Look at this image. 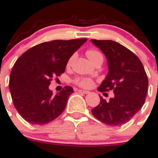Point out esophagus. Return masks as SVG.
I'll use <instances>...</instances> for the list:
<instances>
[{"instance_id":"esophagus-1","label":"esophagus","mask_w":158,"mask_h":158,"mask_svg":"<svg viewBox=\"0 0 158 158\" xmlns=\"http://www.w3.org/2000/svg\"><path fill=\"white\" fill-rule=\"evenodd\" d=\"M78 92H80V93H82V94H89V91L83 90V89H79V90H78Z\"/></svg>"}]
</instances>
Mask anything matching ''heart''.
<instances>
[{"label": "heart", "instance_id": "b5f03b06", "mask_svg": "<svg viewBox=\"0 0 158 158\" xmlns=\"http://www.w3.org/2000/svg\"><path fill=\"white\" fill-rule=\"evenodd\" d=\"M86 55L88 56V58L89 59L91 62L95 61V59H99V58H102V54L99 52V51L95 50V49H89L87 50ZM73 56L69 58V61H68V65H69L71 63L72 59H73ZM75 84H77V85L81 87H84V88H89L93 84V81H92V79L89 77H77V79H75L74 81Z\"/></svg>", "mask_w": 158, "mask_h": 158}]
</instances>
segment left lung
<instances>
[{
    "instance_id": "obj_1",
    "label": "left lung",
    "mask_w": 158,
    "mask_h": 158,
    "mask_svg": "<svg viewBox=\"0 0 158 158\" xmlns=\"http://www.w3.org/2000/svg\"><path fill=\"white\" fill-rule=\"evenodd\" d=\"M107 59V76L98 88L99 92L114 91V95L92 110L95 118L111 126H120L131 120L143 106L148 88V78L138 57L129 49L110 40H91Z\"/></svg>"
}]
</instances>
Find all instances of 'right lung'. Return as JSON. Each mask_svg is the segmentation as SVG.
<instances>
[{"instance_id": "obj_1", "label": "right lung", "mask_w": 158, "mask_h": 158, "mask_svg": "<svg viewBox=\"0 0 158 158\" xmlns=\"http://www.w3.org/2000/svg\"><path fill=\"white\" fill-rule=\"evenodd\" d=\"M86 40L40 43L17 59L10 73L9 89L15 109L27 122L48 124L63 112L73 88L66 86L54 95L49 85L53 77L64 73L69 58Z\"/></svg>"}]
</instances>
